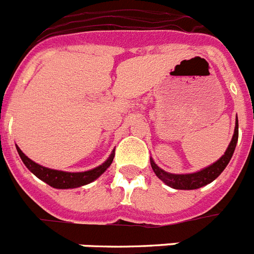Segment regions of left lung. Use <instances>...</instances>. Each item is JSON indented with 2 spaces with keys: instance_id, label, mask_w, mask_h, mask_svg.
I'll return each mask as SVG.
<instances>
[{
  "instance_id": "8db88e82",
  "label": "left lung",
  "mask_w": 254,
  "mask_h": 254,
  "mask_svg": "<svg viewBox=\"0 0 254 254\" xmlns=\"http://www.w3.org/2000/svg\"><path fill=\"white\" fill-rule=\"evenodd\" d=\"M238 136H239V125H238V117H236L235 122V129H234V135L231 138L230 144L227 146L226 151L224 153V155L220 158L218 160H216L214 163H212L211 166L205 167L203 170L196 171V172L192 173H183V175H179V173H171L166 172L164 170H162L160 167H158L155 164V162L153 160V158H150V164L151 168H153L154 173L157 175L158 179H160L166 185H168L170 188L177 190H195L199 189V188H203V186L211 184L212 181L217 179L220 176L222 171L226 168V166L230 162L231 157H233L234 150H235L236 142H238Z\"/></svg>"
}]
</instances>
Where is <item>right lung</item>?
<instances>
[{
	"label": "right lung",
	"instance_id": "1",
	"mask_svg": "<svg viewBox=\"0 0 254 254\" xmlns=\"http://www.w3.org/2000/svg\"><path fill=\"white\" fill-rule=\"evenodd\" d=\"M16 150H18L23 163L25 164L28 170L33 173L34 176L42 180L43 183L49 184L50 186H53L55 189H75V188L92 183L109 168L113 159H114V150H113L109 158L103 164L95 167L92 170L84 171V172H65V171L53 170V168H47V167L36 163L20 150L18 145H16Z\"/></svg>",
	"mask_w": 254,
	"mask_h": 254
}]
</instances>
